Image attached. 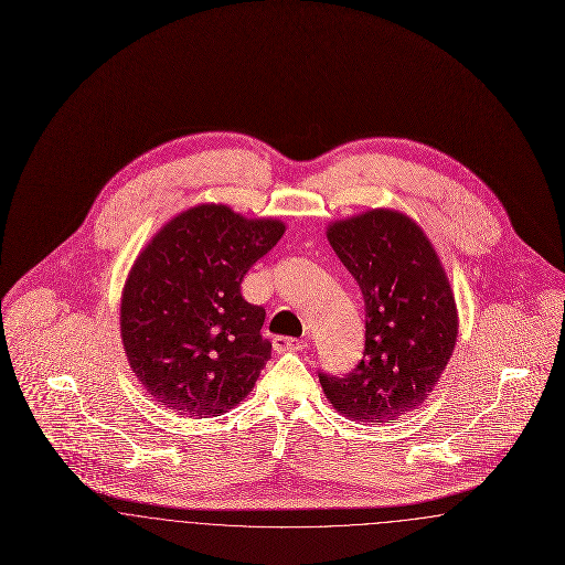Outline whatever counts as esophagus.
Instances as JSON below:
<instances>
[{
	"instance_id": "1",
	"label": "esophagus",
	"mask_w": 565,
	"mask_h": 565,
	"mask_svg": "<svg viewBox=\"0 0 565 565\" xmlns=\"http://www.w3.org/2000/svg\"><path fill=\"white\" fill-rule=\"evenodd\" d=\"M307 348V343L298 341V339H290V337H275L273 339V350L277 353H290V351H302Z\"/></svg>"
}]
</instances>
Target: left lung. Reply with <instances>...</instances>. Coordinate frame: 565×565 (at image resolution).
Returning <instances> with one entry per match:
<instances>
[{"label":"left lung","mask_w":565,"mask_h":565,"mask_svg":"<svg viewBox=\"0 0 565 565\" xmlns=\"http://www.w3.org/2000/svg\"><path fill=\"white\" fill-rule=\"evenodd\" d=\"M326 235L364 296L366 343L348 375L320 373L323 394L353 422L394 424L428 401L454 355V290L408 215L371 210L332 222Z\"/></svg>","instance_id":"8db88e82"}]
</instances>
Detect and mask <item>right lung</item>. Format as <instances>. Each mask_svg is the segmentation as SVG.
Masks as SVG:
<instances>
[{
    "label": "right lung",
    "mask_w": 565,
    "mask_h": 565,
    "mask_svg": "<svg viewBox=\"0 0 565 565\" xmlns=\"http://www.w3.org/2000/svg\"><path fill=\"white\" fill-rule=\"evenodd\" d=\"M286 224L203 203L169 220L135 260L120 334L135 376L182 417H217L252 392L270 358L265 309L242 296L249 267Z\"/></svg>",
    "instance_id": "1"
}]
</instances>
